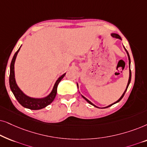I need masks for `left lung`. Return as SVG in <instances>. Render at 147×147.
<instances>
[{"mask_svg": "<svg viewBox=\"0 0 147 147\" xmlns=\"http://www.w3.org/2000/svg\"><path fill=\"white\" fill-rule=\"evenodd\" d=\"M111 36L113 37V38H117V39H120V40H122V38H121V37L119 36L118 34H111ZM124 49H125V50H126V53H127V54H128V60H129V68H130V69H129V79H128V84H127V86H126V90H125L124 91V93H123V94H122V96L120 97V98L118 99V101H116V102H114L113 103H112V104H111V105H108V106H107V107H103V108H106V107H110V106H111V105H113V104H115V103H118V102H119V101H120L121 99H122V97H124V94H125V93H126V90H127V89H128V86H129V84H130V81H131V70H130V56H129V54H128V51H127L126 50V48H124ZM77 87H78V85H77ZM82 97H83L84 99H85L86 101H87L88 103H89V104H91V105H93L94 107H98L97 106H96V105H94L93 103H91V101H90L89 100H88V99L86 98V97H85L84 96H83V95H82ZM98 108H99V107H98Z\"/></svg>", "mask_w": 147, "mask_h": 147, "instance_id": "obj_1", "label": "left lung"}]
</instances>
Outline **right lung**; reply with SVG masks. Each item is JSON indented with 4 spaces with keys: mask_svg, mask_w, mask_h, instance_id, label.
I'll return each instance as SVG.
<instances>
[{
    "mask_svg": "<svg viewBox=\"0 0 147 147\" xmlns=\"http://www.w3.org/2000/svg\"><path fill=\"white\" fill-rule=\"evenodd\" d=\"M21 47L19 48V50L17 51L16 53L13 56L12 61H11V66H10V75H9V85L10 88L12 91L13 95L18 101V102L25 108H28L33 110H38L44 108L48 105H50L52 101H54L55 98L56 93H57V87L58 83L60 81L63 79V77L65 76L66 73H64L62 76L58 78L57 81H56L54 84L53 89H52L51 93L49 94L48 96L43 97V98H34L27 96L21 90L19 89V87L17 85L15 81V62L16 60L17 54L19 52Z\"/></svg>",
    "mask_w": 147,
    "mask_h": 147,
    "instance_id": "add662e5",
    "label": "right lung"
}]
</instances>
